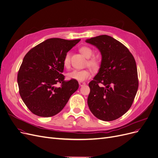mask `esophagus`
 <instances>
[{
  "instance_id": "34e87169",
  "label": "esophagus",
  "mask_w": 158,
  "mask_h": 158,
  "mask_svg": "<svg viewBox=\"0 0 158 158\" xmlns=\"http://www.w3.org/2000/svg\"><path fill=\"white\" fill-rule=\"evenodd\" d=\"M79 85L80 86H83L86 85V83H85V82H79Z\"/></svg>"
}]
</instances>
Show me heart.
<instances>
[{
    "mask_svg": "<svg viewBox=\"0 0 158 158\" xmlns=\"http://www.w3.org/2000/svg\"><path fill=\"white\" fill-rule=\"evenodd\" d=\"M80 52L83 53L84 56L89 58L92 57L94 54L93 50L88 46H82L80 48ZM70 53L67 52L63 59V64L66 68H68L70 65ZM99 60L96 57H91L88 60V66L91 67L93 69H95L99 66ZM92 72L90 70H74L67 74V77L69 79H73L79 82L85 81L87 79H90L92 77Z\"/></svg>",
    "mask_w": 158,
    "mask_h": 158,
    "instance_id": "1",
    "label": "heart"
}]
</instances>
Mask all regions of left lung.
Returning a JSON list of instances; mask_svg holds the SVG:
<instances>
[{
  "instance_id": "1",
  "label": "left lung",
  "mask_w": 158,
  "mask_h": 158,
  "mask_svg": "<svg viewBox=\"0 0 158 158\" xmlns=\"http://www.w3.org/2000/svg\"><path fill=\"white\" fill-rule=\"evenodd\" d=\"M86 42L97 47L102 56L99 72L88 85V107L101 120H115L131 107L138 91L135 60L124 44L110 36L102 35Z\"/></svg>"
}]
</instances>
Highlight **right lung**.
I'll return each mask as SVG.
<instances>
[{"mask_svg":"<svg viewBox=\"0 0 158 158\" xmlns=\"http://www.w3.org/2000/svg\"><path fill=\"white\" fill-rule=\"evenodd\" d=\"M80 39L52 38L24 56L17 75L19 94L30 110L40 117L60 112L79 88L77 81H64L63 59ZM57 83L61 86H56Z\"/></svg>","mask_w":158,"mask_h":158,"instance_id":"right-lung-1","label":"right lung"}]
</instances>
